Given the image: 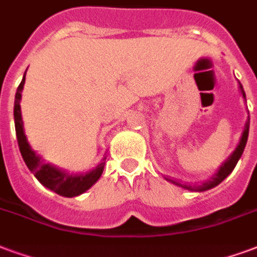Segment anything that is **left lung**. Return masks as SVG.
Returning a JSON list of instances; mask_svg holds the SVG:
<instances>
[{
    "instance_id": "obj_1",
    "label": "left lung",
    "mask_w": 257,
    "mask_h": 257,
    "mask_svg": "<svg viewBox=\"0 0 257 257\" xmlns=\"http://www.w3.org/2000/svg\"><path fill=\"white\" fill-rule=\"evenodd\" d=\"M240 89H241V93H242V97H245V92H244V89H242L241 84H240ZM248 134H249V119H248V121H246L245 128H244V133H242V137H241V140H240V144H238V146L236 148V150L233 152V154H231L230 157L227 158V161H225V163L222 164V167L218 169V172L215 173L213 177H210L209 180H206L204 183H202V184H186V183L183 184V183L171 180V179H167V180L173 183V184H176V186L183 187L184 190L195 191V192L210 190V188L218 186V184H219L225 177H227L229 175H230L231 171H233L234 167H236L237 161H238L241 156H242V152H244V149H245L246 141H248Z\"/></svg>"
}]
</instances>
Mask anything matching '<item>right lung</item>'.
Instances as JSON below:
<instances>
[{"instance_id":"obj_1","label":"right lung","mask_w":257,"mask_h":257,"mask_svg":"<svg viewBox=\"0 0 257 257\" xmlns=\"http://www.w3.org/2000/svg\"><path fill=\"white\" fill-rule=\"evenodd\" d=\"M24 82H26V74H24V78H23L19 88H17L16 97H15V111H13L17 144H19V148H20V153L23 156L24 163L27 164V167H28L31 172L34 173L35 177L44 187H47L48 190L57 192L58 195L66 196V198H73V196L82 194L86 190H89L90 187L99 180L101 173H103L105 161L103 160L94 169L86 173H80V175H70V173L65 172L62 169L53 167L51 164H44L42 161V158L35 153V150L31 149L26 134H24L20 109L21 90H23Z\"/></svg>"}]
</instances>
